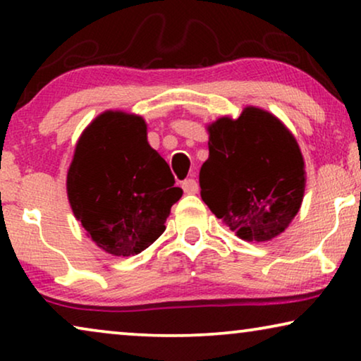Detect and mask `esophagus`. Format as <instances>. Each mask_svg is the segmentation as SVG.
Here are the masks:
<instances>
[{"label": "esophagus", "instance_id": "1", "mask_svg": "<svg viewBox=\"0 0 361 361\" xmlns=\"http://www.w3.org/2000/svg\"><path fill=\"white\" fill-rule=\"evenodd\" d=\"M182 189H184L185 194H197L199 192V184H197L195 179H185L182 182Z\"/></svg>", "mask_w": 361, "mask_h": 361}]
</instances>
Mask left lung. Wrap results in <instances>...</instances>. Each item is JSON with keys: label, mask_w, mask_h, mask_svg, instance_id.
Wrapping results in <instances>:
<instances>
[{"label": "left lung", "mask_w": 361, "mask_h": 361, "mask_svg": "<svg viewBox=\"0 0 361 361\" xmlns=\"http://www.w3.org/2000/svg\"><path fill=\"white\" fill-rule=\"evenodd\" d=\"M209 159L200 169V195L216 219L245 241H269L288 228L302 205V152L279 118L246 106L233 120L207 126Z\"/></svg>", "instance_id": "1"}]
</instances>
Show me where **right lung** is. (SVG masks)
I'll return each instance as SVG.
<instances>
[{
	"mask_svg": "<svg viewBox=\"0 0 361 361\" xmlns=\"http://www.w3.org/2000/svg\"><path fill=\"white\" fill-rule=\"evenodd\" d=\"M140 115L108 110L78 137L67 172V197L88 238L113 256H135L166 230L182 197Z\"/></svg>",
	"mask_w": 361,
	"mask_h": 361,
	"instance_id": "add662e5",
	"label": "right lung"
}]
</instances>
